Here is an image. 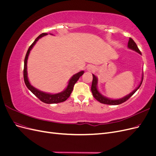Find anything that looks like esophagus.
<instances>
[{
  "instance_id": "esophagus-1",
  "label": "esophagus",
  "mask_w": 156,
  "mask_h": 156,
  "mask_svg": "<svg viewBox=\"0 0 156 156\" xmlns=\"http://www.w3.org/2000/svg\"><path fill=\"white\" fill-rule=\"evenodd\" d=\"M94 69H94V67L92 65L88 66V68H87V70L88 71V72H94Z\"/></svg>"
}]
</instances>
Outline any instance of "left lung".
I'll return each mask as SVG.
<instances>
[{
    "instance_id": "left-lung-1",
    "label": "left lung",
    "mask_w": 156,
    "mask_h": 156,
    "mask_svg": "<svg viewBox=\"0 0 156 156\" xmlns=\"http://www.w3.org/2000/svg\"><path fill=\"white\" fill-rule=\"evenodd\" d=\"M127 47L132 50H134L136 52H137L139 54H141L140 50L139 49L137 45L135 44V42L133 41V40L129 37V40L128 41V45H127ZM93 76V79H92V87H91V91L92 93V95L94 97V98L96 99V100H98L99 102H100L101 103H104V104H107V105H119L121 104V103H124L129 98H131L133 94L135 93V92L140 87L141 84H142L143 77H142V80H141V82L140 83L138 87L136 88L135 90H133L131 93H130L128 95L125 96L123 98L119 99V100H111V99L107 98L102 96L101 94L99 92L97 88V83H98V79L94 75H92Z\"/></svg>"
}]
</instances>
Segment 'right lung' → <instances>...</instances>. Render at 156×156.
<instances>
[{"instance_id":"1","label":"right lung","mask_w":156,"mask_h":156,"mask_svg":"<svg viewBox=\"0 0 156 156\" xmlns=\"http://www.w3.org/2000/svg\"><path fill=\"white\" fill-rule=\"evenodd\" d=\"M47 34H48L47 33H42V34H41L39 36H37V38L31 44V45L29 47V49H28L26 56H25V61H24L23 77H24V81H25V83L26 84L27 87L30 90L32 94H34V95L42 102H44L45 103H48V104H51V103H60V102H63V101L66 100L69 97L71 93L72 92L75 84L76 83V82L78 81L79 77L82 76L83 74L84 73V72L83 71H81V72H80L77 73V74L74 75L70 79L67 88L65 89V90H64L63 92H60V93H58L56 94H48V93L41 92L40 90H37V89L35 88L34 87H33L30 84L29 80H28V77H27V63L28 56H29L30 50L33 48V46L35 45L36 41L38 40L40 37H41L44 36H45Z\"/></svg>"}]
</instances>
